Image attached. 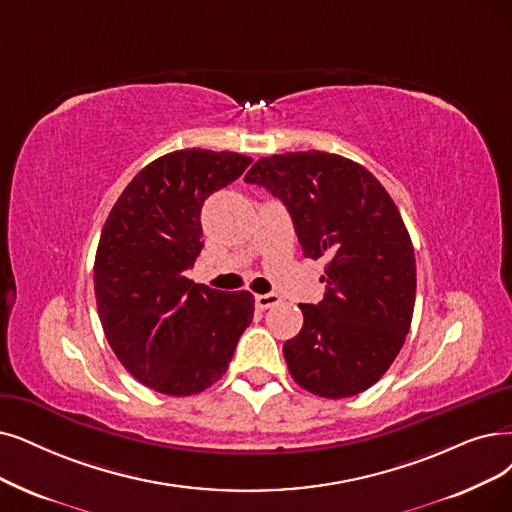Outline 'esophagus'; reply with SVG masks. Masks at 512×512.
<instances>
[{"mask_svg": "<svg viewBox=\"0 0 512 512\" xmlns=\"http://www.w3.org/2000/svg\"><path fill=\"white\" fill-rule=\"evenodd\" d=\"M279 296L277 294H258L256 296V306L258 309H271V306H275V304H279Z\"/></svg>", "mask_w": 512, "mask_h": 512, "instance_id": "esophagus-1", "label": "esophagus"}]
</instances>
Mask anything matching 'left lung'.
<instances>
[{
	"mask_svg": "<svg viewBox=\"0 0 512 512\" xmlns=\"http://www.w3.org/2000/svg\"><path fill=\"white\" fill-rule=\"evenodd\" d=\"M245 182L288 208L302 254L327 258L325 294L300 304L283 344L292 378L325 399L367 391L391 367L416 302L414 245L391 195L359 163L323 151L258 159Z\"/></svg>",
	"mask_w": 512,
	"mask_h": 512,
	"instance_id": "1",
	"label": "left lung"
}]
</instances>
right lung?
Instances as JSON below:
<instances>
[{"instance_id":"obj_1","label":"right lung","mask_w":512,"mask_h":512,"mask_svg":"<svg viewBox=\"0 0 512 512\" xmlns=\"http://www.w3.org/2000/svg\"><path fill=\"white\" fill-rule=\"evenodd\" d=\"M252 163L231 151L185 149L142 168L102 227L94 292L102 330L121 365L172 397L222 378L254 317L250 292H220L185 271L203 248L201 206Z\"/></svg>"}]
</instances>
